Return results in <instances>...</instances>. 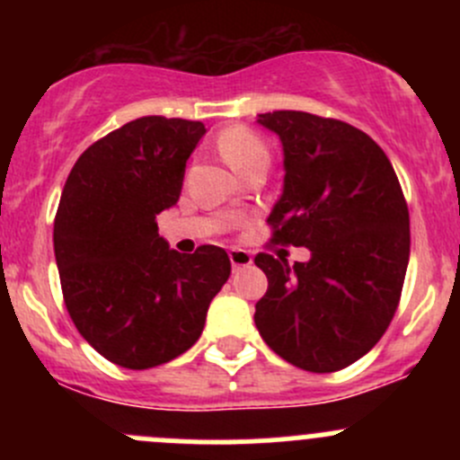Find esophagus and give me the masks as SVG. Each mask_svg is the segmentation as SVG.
Returning a JSON list of instances; mask_svg holds the SVG:
<instances>
[{
  "label": "esophagus",
  "mask_w": 460,
  "mask_h": 460,
  "mask_svg": "<svg viewBox=\"0 0 460 460\" xmlns=\"http://www.w3.org/2000/svg\"><path fill=\"white\" fill-rule=\"evenodd\" d=\"M229 260H231V267L243 269V267H249V264L253 262V256L249 252H244V249H231Z\"/></svg>",
  "instance_id": "34e87169"
}]
</instances>
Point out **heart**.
I'll return each mask as SVG.
<instances>
[{"instance_id":"1","label":"heart","mask_w":460,"mask_h":460,"mask_svg":"<svg viewBox=\"0 0 460 460\" xmlns=\"http://www.w3.org/2000/svg\"><path fill=\"white\" fill-rule=\"evenodd\" d=\"M217 148L226 164L243 175L244 171L253 169L258 164H269V148L253 131L244 127L229 128L217 137Z\"/></svg>"}]
</instances>
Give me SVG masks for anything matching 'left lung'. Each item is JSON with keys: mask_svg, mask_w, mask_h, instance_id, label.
<instances>
[{"mask_svg": "<svg viewBox=\"0 0 460 460\" xmlns=\"http://www.w3.org/2000/svg\"><path fill=\"white\" fill-rule=\"evenodd\" d=\"M280 137L282 193L273 240L307 247L289 267L258 253L269 289L256 305L262 341L314 374L363 358L392 323L410 262V213L392 162L367 133L303 111L260 113Z\"/></svg>", "mask_w": 460, "mask_h": 460, "instance_id": "8db88e82", "label": "left lung"}]
</instances>
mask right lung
<instances>
[{"instance_id": "obj_1", "label": "right lung", "mask_w": 460, "mask_h": 460, "mask_svg": "<svg viewBox=\"0 0 460 460\" xmlns=\"http://www.w3.org/2000/svg\"><path fill=\"white\" fill-rule=\"evenodd\" d=\"M202 122L146 115L97 140L73 166L53 226L64 303L97 354L148 369L196 345L226 282L225 249L169 247L157 216L178 202Z\"/></svg>"}]
</instances>
